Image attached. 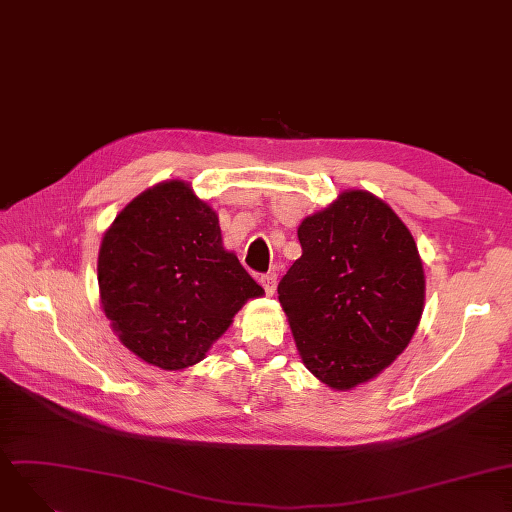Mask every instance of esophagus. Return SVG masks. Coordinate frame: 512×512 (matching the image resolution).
<instances>
[{"instance_id": "1", "label": "esophagus", "mask_w": 512, "mask_h": 512, "mask_svg": "<svg viewBox=\"0 0 512 512\" xmlns=\"http://www.w3.org/2000/svg\"><path fill=\"white\" fill-rule=\"evenodd\" d=\"M260 285L264 287L266 296H273L275 294V287H277V273H266V275H260Z\"/></svg>"}]
</instances>
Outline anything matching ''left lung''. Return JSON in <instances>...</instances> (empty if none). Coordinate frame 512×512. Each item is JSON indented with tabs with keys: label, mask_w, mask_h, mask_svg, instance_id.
Masks as SVG:
<instances>
[{
	"label": "left lung",
	"mask_w": 512,
	"mask_h": 512,
	"mask_svg": "<svg viewBox=\"0 0 512 512\" xmlns=\"http://www.w3.org/2000/svg\"><path fill=\"white\" fill-rule=\"evenodd\" d=\"M302 256L279 281L306 369L335 389L379 375L417 331L425 277L417 243L369 191H346L298 229Z\"/></svg>",
	"instance_id": "left-lung-1"
}]
</instances>
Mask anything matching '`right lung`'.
Returning a JSON list of instances; mask_svg holds the SVG:
<instances>
[{"label": "right lung", "mask_w": 512, "mask_h": 512, "mask_svg": "<svg viewBox=\"0 0 512 512\" xmlns=\"http://www.w3.org/2000/svg\"><path fill=\"white\" fill-rule=\"evenodd\" d=\"M104 312L133 354L177 371L200 362L262 287L223 248L216 212L181 181L137 196L97 258Z\"/></svg>", "instance_id": "1"}]
</instances>
